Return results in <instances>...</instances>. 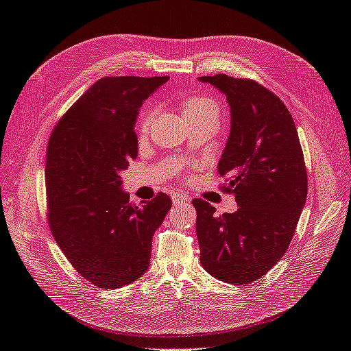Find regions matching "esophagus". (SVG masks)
<instances>
[{"label":"esophagus","mask_w":351,"mask_h":351,"mask_svg":"<svg viewBox=\"0 0 351 351\" xmlns=\"http://www.w3.org/2000/svg\"><path fill=\"white\" fill-rule=\"evenodd\" d=\"M173 200H174V204H177V205H183V204H189L190 197L187 195H177V196H174Z\"/></svg>","instance_id":"34e87169"}]
</instances>
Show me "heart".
<instances>
[{
  "label": "heart",
  "mask_w": 351,
  "mask_h": 351,
  "mask_svg": "<svg viewBox=\"0 0 351 351\" xmlns=\"http://www.w3.org/2000/svg\"><path fill=\"white\" fill-rule=\"evenodd\" d=\"M182 110L186 119H195V117L209 115L219 120V105L208 97H186L182 102ZM158 112V107L154 101L147 102L137 117V129L139 132H146L152 124L155 115Z\"/></svg>",
  "instance_id": "1"
}]
</instances>
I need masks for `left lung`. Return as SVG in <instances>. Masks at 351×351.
Returning a JSON list of instances; mask_svg holds the SVG:
<instances>
[{
    "mask_svg": "<svg viewBox=\"0 0 351 351\" xmlns=\"http://www.w3.org/2000/svg\"><path fill=\"white\" fill-rule=\"evenodd\" d=\"M226 93L231 132L218 171L234 214L217 215L193 199L200 263L219 281L262 278L289 249L307 196V173L295 124L284 102L261 83L227 74L199 77Z\"/></svg>",
    "mask_w": 351,
    "mask_h": 351,
    "instance_id": "obj_1",
    "label": "left lung"
}]
</instances>
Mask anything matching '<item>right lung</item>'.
<instances>
[{"label":"right lung","mask_w":351,"mask_h":351,"mask_svg":"<svg viewBox=\"0 0 351 351\" xmlns=\"http://www.w3.org/2000/svg\"><path fill=\"white\" fill-rule=\"evenodd\" d=\"M169 77L112 76L95 82L61 117L48 141L47 218L66 258L99 289H120L147 271L152 236L171 208L159 192L137 206L120 173L137 156L142 102Z\"/></svg>","instance_id":"obj_1"}]
</instances>
